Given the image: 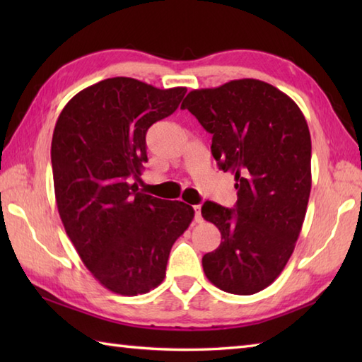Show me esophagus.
Segmentation results:
<instances>
[{
	"label": "esophagus",
	"mask_w": 362,
	"mask_h": 362,
	"mask_svg": "<svg viewBox=\"0 0 362 362\" xmlns=\"http://www.w3.org/2000/svg\"><path fill=\"white\" fill-rule=\"evenodd\" d=\"M194 221L196 222H202V213H201V205H194Z\"/></svg>",
	"instance_id": "esophagus-1"
}]
</instances>
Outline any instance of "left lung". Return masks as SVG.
I'll list each match as a JSON object with an SVG mask.
<instances>
[{"label": "left lung", "mask_w": 362, "mask_h": 362, "mask_svg": "<svg viewBox=\"0 0 362 362\" xmlns=\"http://www.w3.org/2000/svg\"><path fill=\"white\" fill-rule=\"evenodd\" d=\"M182 109L213 135V157L235 174L238 189L233 210L202 205L204 219L221 232L219 247L202 258L204 272L230 294H255L281 274L302 232L311 191L308 124L288 95L258 79L193 90Z\"/></svg>", "instance_id": "8db88e82"}]
</instances>
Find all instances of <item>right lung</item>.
Segmentation results:
<instances>
[{
    "instance_id": "1",
    "label": "right lung",
    "mask_w": 362,
    "mask_h": 362,
    "mask_svg": "<svg viewBox=\"0 0 362 362\" xmlns=\"http://www.w3.org/2000/svg\"><path fill=\"white\" fill-rule=\"evenodd\" d=\"M185 87L160 90L110 78L73 96L51 143L57 210L76 252L104 288L146 294L166 275L173 244L194 218L191 205L138 189L146 132L174 113Z\"/></svg>"
}]
</instances>
